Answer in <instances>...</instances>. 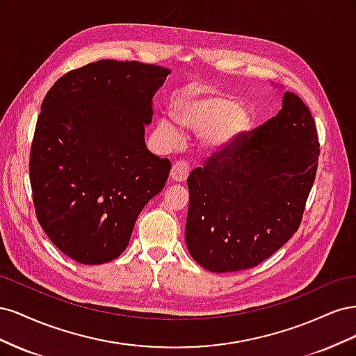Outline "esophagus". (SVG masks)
<instances>
[{"instance_id": "1", "label": "esophagus", "mask_w": 356, "mask_h": 356, "mask_svg": "<svg viewBox=\"0 0 356 356\" xmlns=\"http://www.w3.org/2000/svg\"><path fill=\"white\" fill-rule=\"evenodd\" d=\"M188 172H190L188 163H186L184 160H178V161H175L174 166H172V169H170V178H172V181L182 182L187 179Z\"/></svg>"}]
</instances>
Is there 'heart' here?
I'll use <instances>...</instances> for the list:
<instances>
[{"label":"heart","mask_w":356,"mask_h":356,"mask_svg":"<svg viewBox=\"0 0 356 356\" xmlns=\"http://www.w3.org/2000/svg\"><path fill=\"white\" fill-rule=\"evenodd\" d=\"M175 120L184 127L200 131L202 144L211 152L229 148L250 131L252 118L250 111L230 95L218 90H199L181 98L172 106ZM160 136L170 145L179 141L177 127L166 118L157 123Z\"/></svg>","instance_id":"obj_1"}]
</instances>
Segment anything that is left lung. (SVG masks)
Returning <instances> with one entry per match:
<instances>
[{
	"label": "left lung",
	"instance_id": "left-lung-1",
	"mask_svg": "<svg viewBox=\"0 0 356 356\" xmlns=\"http://www.w3.org/2000/svg\"><path fill=\"white\" fill-rule=\"evenodd\" d=\"M315 120L296 93L282 110L215 152L187 179L186 243L215 273L263 263L298 230L318 169Z\"/></svg>",
	"mask_w": 356,
	"mask_h": 356
}]
</instances>
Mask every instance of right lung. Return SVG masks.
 Listing matches in <instances>:
<instances>
[{
  "label": "right lung",
  "mask_w": 356,
  "mask_h": 356,
  "mask_svg": "<svg viewBox=\"0 0 356 356\" xmlns=\"http://www.w3.org/2000/svg\"><path fill=\"white\" fill-rule=\"evenodd\" d=\"M170 71L104 59L67 72L41 104L29 179L38 222L81 264L108 263L163 190L170 161L149 153L145 124Z\"/></svg>",
  "instance_id": "1"
}]
</instances>
